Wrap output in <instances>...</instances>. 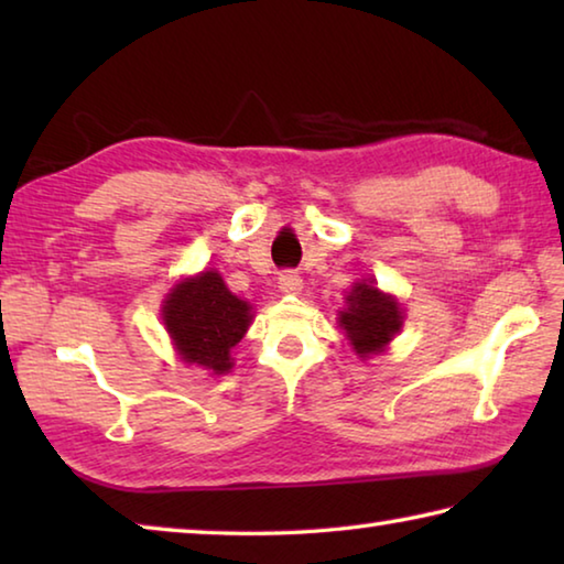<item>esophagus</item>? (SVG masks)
Returning a JSON list of instances; mask_svg holds the SVG:
<instances>
[{"instance_id": "obj_1", "label": "esophagus", "mask_w": 564, "mask_h": 564, "mask_svg": "<svg viewBox=\"0 0 564 564\" xmlns=\"http://www.w3.org/2000/svg\"><path fill=\"white\" fill-rule=\"evenodd\" d=\"M279 289L283 293H299L303 289V279L295 271H283L279 275Z\"/></svg>"}]
</instances>
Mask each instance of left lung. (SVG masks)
<instances>
[{
	"label": "left lung",
	"mask_w": 564,
	"mask_h": 564,
	"mask_svg": "<svg viewBox=\"0 0 564 564\" xmlns=\"http://www.w3.org/2000/svg\"><path fill=\"white\" fill-rule=\"evenodd\" d=\"M340 326L346 328L350 346L358 356L380 352L386 343L403 326L398 303L373 285L356 283L348 295V311L340 313Z\"/></svg>",
	"instance_id": "obj_1"
}]
</instances>
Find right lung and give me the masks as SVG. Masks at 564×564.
Masks as SVG:
<instances>
[{
  "mask_svg": "<svg viewBox=\"0 0 564 564\" xmlns=\"http://www.w3.org/2000/svg\"><path fill=\"white\" fill-rule=\"evenodd\" d=\"M251 305L236 299L216 271L181 281L164 305V323L178 356L214 373L231 370V348L246 336Z\"/></svg>",
  "mask_w": 564,
  "mask_h": 564,
  "instance_id": "right-lung-1",
  "label": "right lung"
}]
</instances>
